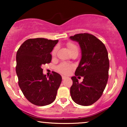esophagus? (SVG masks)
I'll use <instances>...</instances> for the list:
<instances>
[{
    "label": "esophagus",
    "mask_w": 127,
    "mask_h": 127,
    "mask_svg": "<svg viewBox=\"0 0 127 127\" xmlns=\"http://www.w3.org/2000/svg\"><path fill=\"white\" fill-rule=\"evenodd\" d=\"M67 76H64V75H62L63 80H64V79H67Z\"/></svg>",
    "instance_id": "34e87169"
}]
</instances>
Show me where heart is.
<instances>
[{
	"label": "heart",
	"instance_id": "obj_1",
	"mask_svg": "<svg viewBox=\"0 0 127 127\" xmlns=\"http://www.w3.org/2000/svg\"><path fill=\"white\" fill-rule=\"evenodd\" d=\"M67 47L70 52L71 51H72L73 49L77 48L75 44L70 43V42H68L67 44ZM57 49V46H55V47L54 48L53 50H52V56H54V55L56 54ZM73 67L72 65L70 64L67 63H62L60 64L57 67V70L62 74L67 75V74H68L71 72Z\"/></svg>",
	"mask_w": 127,
	"mask_h": 127
}]
</instances>
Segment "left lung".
Listing matches in <instances>:
<instances>
[{"instance_id":"8db88e82","label":"left lung","mask_w":127,"mask_h":127,"mask_svg":"<svg viewBox=\"0 0 127 127\" xmlns=\"http://www.w3.org/2000/svg\"><path fill=\"white\" fill-rule=\"evenodd\" d=\"M70 39L78 42L82 57L72 76L70 87L72 100L81 106H90L101 97L109 78V60L104 43L95 36L89 33H80L70 36ZM84 77L79 83L76 76Z\"/></svg>"}]
</instances>
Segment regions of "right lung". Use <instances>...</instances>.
I'll use <instances>...</instances> for the list:
<instances>
[{"label": "right lung", "mask_w": 127, "mask_h": 127, "mask_svg": "<svg viewBox=\"0 0 127 127\" xmlns=\"http://www.w3.org/2000/svg\"><path fill=\"white\" fill-rule=\"evenodd\" d=\"M58 42L45 38L29 39L17 51L16 73L19 87L26 98L34 105H48L56 98L62 76L52 72L47 78L43 74L42 65L51 62V52Z\"/></svg>", "instance_id": "obj_1"}]
</instances>
